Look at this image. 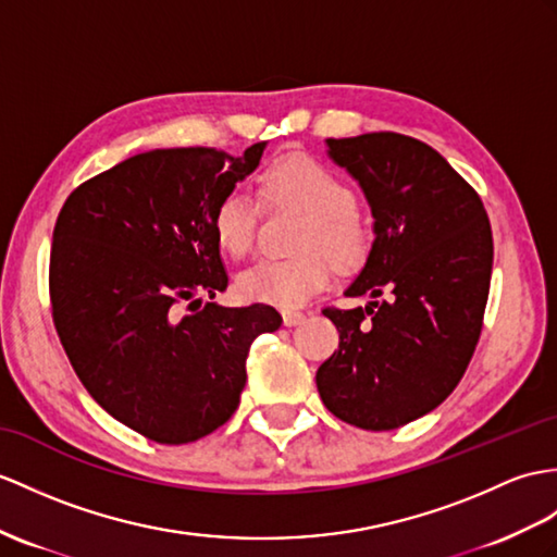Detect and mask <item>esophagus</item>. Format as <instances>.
Wrapping results in <instances>:
<instances>
[{
	"label": "esophagus",
	"mask_w": 557,
	"mask_h": 557,
	"mask_svg": "<svg viewBox=\"0 0 557 557\" xmlns=\"http://www.w3.org/2000/svg\"><path fill=\"white\" fill-rule=\"evenodd\" d=\"M302 321H305L302 311H283V325H288V329H293V325L302 323Z\"/></svg>",
	"instance_id": "esophagus-1"
}]
</instances>
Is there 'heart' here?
Instances as JSON below:
<instances>
[{
  "mask_svg": "<svg viewBox=\"0 0 557 557\" xmlns=\"http://www.w3.org/2000/svg\"><path fill=\"white\" fill-rule=\"evenodd\" d=\"M262 200L269 208L307 212L288 260H262L238 276L246 300L276 307H297L329 286L333 262L357 269L371 250V228L357 212V196L341 174L305 153L281 156L260 176ZM262 208L248 191L234 188L212 214V232L220 248L246 257L255 248Z\"/></svg>",
  "mask_w": 557,
  "mask_h": 557,
  "instance_id": "obj_1",
  "label": "heart"
}]
</instances>
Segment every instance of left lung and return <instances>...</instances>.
I'll return each mask as SVG.
<instances>
[{"mask_svg": "<svg viewBox=\"0 0 557 557\" xmlns=\"http://www.w3.org/2000/svg\"><path fill=\"white\" fill-rule=\"evenodd\" d=\"M359 180L375 240L347 295L366 307H323L341 345L317 371L333 416L395 430L451 395L478 347L494 238L480 194L435 148L397 132L329 139Z\"/></svg>", "mask_w": 557, "mask_h": 557, "instance_id": "1", "label": "left lung"}]
</instances>
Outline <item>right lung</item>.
Segmentation results:
<instances>
[{
    "label": "right lung",
    "instance_id": "add662e5",
    "mask_svg": "<svg viewBox=\"0 0 557 557\" xmlns=\"http://www.w3.org/2000/svg\"><path fill=\"white\" fill-rule=\"evenodd\" d=\"M264 144L158 148L91 176L53 226L49 302L61 345L101 409L158 444H188L234 416L269 305L202 302L228 276L212 214Z\"/></svg>",
    "mask_w": 557,
    "mask_h": 557
}]
</instances>
